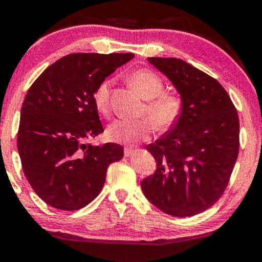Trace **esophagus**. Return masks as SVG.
Instances as JSON below:
<instances>
[{"label":"esophagus","instance_id":"esophagus-1","mask_svg":"<svg viewBox=\"0 0 262 262\" xmlns=\"http://www.w3.org/2000/svg\"><path fill=\"white\" fill-rule=\"evenodd\" d=\"M134 154H135V150L130 149V148L124 149V156H127V158H130V156H133Z\"/></svg>","mask_w":262,"mask_h":262}]
</instances>
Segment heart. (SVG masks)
Returning a JSON list of instances; mask_svg holds the SVG:
<instances>
[{"label": "heart", "instance_id": "heart-1", "mask_svg": "<svg viewBox=\"0 0 262 262\" xmlns=\"http://www.w3.org/2000/svg\"><path fill=\"white\" fill-rule=\"evenodd\" d=\"M130 83L141 97L146 100L144 112L156 128L164 130L175 124L182 111L181 97L176 93L162 92L164 82L160 76L146 69H140L130 75ZM111 87L112 80H104L98 85L93 95L96 108L98 112L103 114H106L110 110ZM150 121L117 119L108 125L106 134L111 140L117 143L133 145L139 141L149 139L152 133V125Z\"/></svg>", "mask_w": 262, "mask_h": 262}]
</instances>
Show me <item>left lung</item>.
<instances>
[{
	"mask_svg": "<svg viewBox=\"0 0 262 262\" xmlns=\"http://www.w3.org/2000/svg\"><path fill=\"white\" fill-rule=\"evenodd\" d=\"M171 81L182 111L170 132L146 150L154 175L141 181L144 196L173 217H191L223 194L239 152V118L217 80L176 58H148Z\"/></svg>",
	"mask_w": 262,
	"mask_h": 262,
	"instance_id": "obj_1",
	"label": "left lung"
}]
</instances>
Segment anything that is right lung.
I'll return each instance as SVG.
<instances>
[{
  "mask_svg": "<svg viewBox=\"0 0 262 262\" xmlns=\"http://www.w3.org/2000/svg\"><path fill=\"white\" fill-rule=\"evenodd\" d=\"M134 54L77 53L59 59L27 92L17 146L23 172L45 203L62 210L95 200L107 169L123 158L119 144H87L103 132L93 95Z\"/></svg>",
  "mask_w": 262,
  "mask_h": 262,
  "instance_id": "1",
  "label": "right lung"
}]
</instances>
